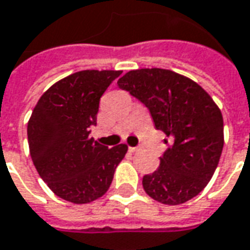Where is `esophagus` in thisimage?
I'll return each instance as SVG.
<instances>
[{
	"mask_svg": "<svg viewBox=\"0 0 250 250\" xmlns=\"http://www.w3.org/2000/svg\"><path fill=\"white\" fill-rule=\"evenodd\" d=\"M128 150H130L131 153H135V152H138L139 147H132V146H130V147H128Z\"/></svg>",
	"mask_w": 250,
	"mask_h": 250,
	"instance_id": "esophagus-1",
	"label": "esophagus"
}]
</instances>
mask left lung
Returning <instances> with one entry per match:
<instances>
[{
	"instance_id": "left-lung-1",
	"label": "left lung",
	"mask_w": 250,
	"mask_h": 250,
	"mask_svg": "<svg viewBox=\"0 0 250 250\" xmlns=\"http://www.w3.org/2000/svg\"><path fill=\"white\" fill-rule=\"evenodd\" d=\"M118 84L145 104L156 128L171 142L159 168L142 178L147 196L166 205L196 197L210 181L223 150V116L218 105L198 83L171 69L128 71Z\"/></svg>"
}]
</instances>
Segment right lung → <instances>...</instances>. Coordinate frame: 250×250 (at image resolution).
Returning a JSON list of instances; mask_svg holds the SVG:
<instances>
[{
  "label": "right lung",
  "mask_w": 250,
  "mask_h": 250,
  "mask_svg": "<svg viewBox=\"0 0 250 250\" xmlns=\"http://www.w3.org/2000/svg\"><path fill=\"white\" fill-rule=\"evenodd\" d=\"M122 71L84 69L62 78L42 94L27 125L32 163L49 189L65 201L103 197L127 145L104 146L90 137L100 98Z\"/></svg>",
  "instance_id": "obj_1"
}]
</instances>
